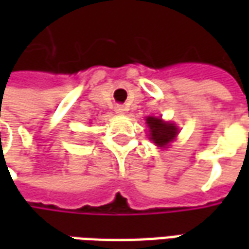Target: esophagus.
<instances>
[{
  "label": "esophagus",
  "instance_id": "1",
  "mask_svg": "<svg viewBox=\"0 0 249 249\" xmlns=\"http://www.w3.org/2000/svg\"><path fill=\"white\" fill-rule=\"evenodd\" d=\"M114 112H116L117 114H124L125 113L124 105H116V108H114Z\"/></svg>",
  "mask_w": 249,
  "mask_h": 249
}]
</instances>
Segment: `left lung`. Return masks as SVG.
Returning <instances> with one entry per match:
<instances>
[{
    "mask_svg": "<svg viewBox=\"0 0 249 249\" xmlns=\"http://www.w3.org/2000/svg\"><path fill=\"white\" fill-rule=\"evenodd\" d=\"M146 124L149 128V140L153 141L157 146L165 148L172 142L178 136V126L167 121H162L160 117H146Z\"/></svg>",
    "mask_w": 249,
    "mask_h": 249,
    "instance_id": "left-lung-1",
    "label": "left lung"
}]
</instances>
